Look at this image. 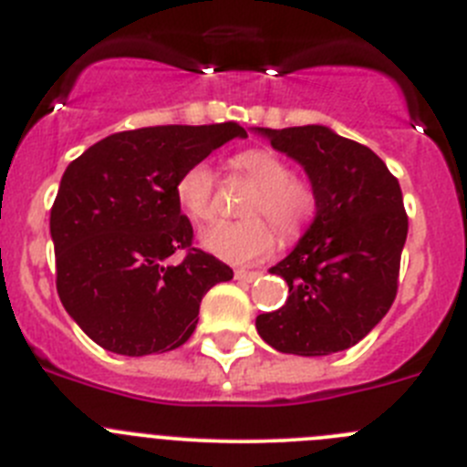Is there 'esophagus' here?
<instances>
[{
	"label": "esophagus",
	"mask_w": 467,
	"mask_h": 467,
	"mask_svg": "<svg viewBox=\"0 0 467 467\" xmlns=\"http://www.w3.org/2000/svg\"><path fill=\"white\" fill-rule=\"evenodd\" d=\"M260 276V272H248V269H234V278H237V281H246V283H251V281H255V278Z\"/></svg>",
	"instance_id": "obj_1"
}]
</instances>
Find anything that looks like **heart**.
<instances>
[{
  "label": "heart",
  "instance_id": "obj_1",
  "mask_svg": "<svg viewBox=\"0 0 467 467\" xmlns=\"http://www.w3.org/2000/svg\"><path fill=\"white\" fill-rule=\"evenodd\" d=\"M233 168L255 186L244 202L246 219L219 221L204 228L202 244L209 254L228 263H255L276 246V230L285 242L306 233L317 213V193L306 180L267 150H244L233 156ZM180 207L195 223L216 213V177L207 163H193L174 184ZM277 228L274 229L273 225Z\"/></svg>",
  "mask_w": 467,
  "mask_h": 467
}]
</instances>
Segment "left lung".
<instances>
[{
    "instance_id": "obj_1",
    "label": "left lung",
    "mask_w": 467,
    "mask_h": 467,
    "mask_svg": "<svg viewBox=\"0 0 467 467\" xmlns=\"http://www.w3.org/2000/svg\"><path fill=\"white\" fill-rule=\"evenodd\" d=\"M304 165L317 213L293 254L269 272L290 295L255 327L278 352L322 357L359 343L387 316L399 290L408 213L399 180L366 145L325 126L258 129Z\"/></svg>"
}]
</instances>
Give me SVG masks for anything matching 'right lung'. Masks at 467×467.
Wrapping results in <instances>:
<instances>
[{
    "label": "right lung",
    "mask_w": 467,
    "mask_h": 467,
    "mask_svg": "<svg viewBox=\"0 0 467 467\" xmlns=\"http://www.w3.org/2000/svg\"><path fill=\"white\" fill-rule=\"evenodd\" d=\"M237 135L246 130L234 121L147 126L68 163L50 209L57 293L91 341L129 357L189 341L202 297L233 269L193 246L174 184ZM180 250L185 258L172 264Z\"/></svg>",
    "instance_id": "add662e5"
}]
</instances>
